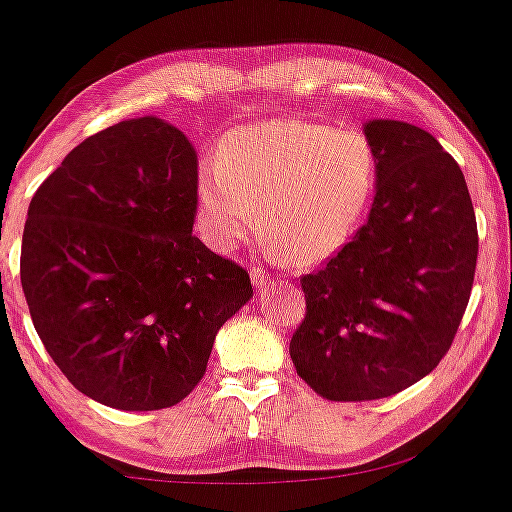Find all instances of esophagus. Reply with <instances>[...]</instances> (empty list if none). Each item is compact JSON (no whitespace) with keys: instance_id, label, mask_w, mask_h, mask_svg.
Returning <instances> with one entry per match:
<instances>
[{"instance_id":"esophagus-1","label":"esophagus","mask_w":512,"mask_h":512,"mask_svg":"<svg viewBox=\"0 0 512 512\" xmlns=\"http://www.w3.org/2000/svg\"><path fill=\"white\" fill-rule=\"evenodd\" d=\"M250 279H252V286L257 288V291H260V288H267V286H272V276L269 274H264L262 269H252L250 272Z\"/></svg>"}]
</instances>
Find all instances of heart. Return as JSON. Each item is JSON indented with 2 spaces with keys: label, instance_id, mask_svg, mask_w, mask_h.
Wrapping results in <instances>:
<instances>
[{
  "label": "heart",
  "instance_id": "b5f03b06",
  "mask_svg": "<svg viewBox=\"0 0 512 512\" xmlns=\"http://www.w3.org/2000/svg\"><path fill=\"white\" fill-rule=\"evenodd\" d=\"M377 176V150L365 133L300 119L252 123L197 166V226L219 250L260 226L274 257L310 267L355 236Z\"/></svg>",
  "mask_w": 512,
  "mask_h": 512
}]
</instances>
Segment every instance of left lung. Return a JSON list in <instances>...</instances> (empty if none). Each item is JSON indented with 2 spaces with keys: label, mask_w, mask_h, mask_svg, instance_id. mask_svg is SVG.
I'll use <instances>...</instances> for the list:
<instances>
[{
  "label": "left lung",
  "mask_w": 512,
  "mask_h": 512,
  "mask_svg": "<svg viewBox=\"0 0 512 512\" xmlns=\"http://www.w3.org/2000/svg\"><path fill=\"white\" fill-rule=\"evenodd\" d=\"M374 202L355 238L300 279L298 377L326 400H377L427 377L451 348L477 267L465 176L432 133L372 119Z\"/></svg>",
  "instance_id": "obj_1"
}]
</instances>
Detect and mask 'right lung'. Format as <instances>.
Listing matches in <instances>:
<instances>
[{
	"mask_svg": "<svg viewBox=\"0 0 512 512\" xmlns=\"http://www.w3.org/2000/svg\"><path fill=\"white\" fill-rule=\"evenodd\" d=\"M197 155L140 116L73 147L28 207L21 286L64 377L116 410L181 403L250 276L193 236Z\"/></svg>",
	"mask_w": 512,
	"mask_h": 512,
	"instance_id": "obj_1",
	"label": "right lung"
}]
</instances>
